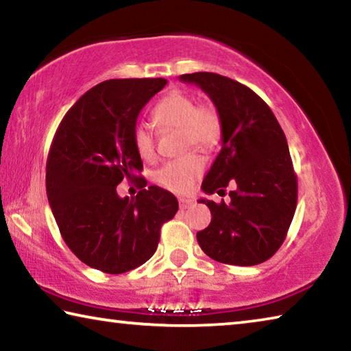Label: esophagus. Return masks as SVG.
Segmentation results:
<instances>
[{"label":"esophagus","instance_id":"obj_1","mask_svg":"<svg viewBox=\"0 0 351 351\" xmlns=\"http://www.w3.org/2000/svg\"><path fill=\"white\" fill-rule=\"evenodd\" d=\"M178 201H180V209H182V210L193 204V199H190V198H180Z\"/></svg>","mask_w":351,"mask_h":351}]
</instances>
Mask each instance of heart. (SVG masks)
Segmentation results:
<instances>
[{
	"label": "heart",
	"instance_id": "b5f03b06",
	"mask_svg": "<svg viewBox=\"0 0 351 351\" xmlns=\"http://www.w3.org/2000/svg\"><path fill=\"white\" fill-rule=\"evenodd\" d=\"M152 117L159 130H180L181 148L195 145L204 152H210L221 138V117L215 106L209 104L197 105V100L187 93L173 91L167 94L154 106ZM133 145L142 159L150 161L154 158V136L147 125H136ZM203 171V158L198 153L190 152L162 165L154 173V181L173 193H187Z\"/></svg>",
	"mask_w": 351,
	"mask_h": 351
}]
</instances>
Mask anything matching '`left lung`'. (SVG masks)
Listing matches in <instances>:
<instances>
[{
    "label": "left lung",
    "mask_w": 351,
    "mask_h": 351,
    "mask_svg": "<svg viewBox=\"0 0 351 351\" xmlns=\"http://www.w3.org/2000/svg\"><path fill=\"white\" fill-rule=\"evenodd\" d=\"M215 105L221 117V150L203 181L201 198L212 221L197 234L210 258L226 265L254 266L274 255L287 237L297 204V178L289 148L274 112L252 90L215 73L182 74Z\"/></svg>",
    "instance_id": "obj_1"
}]
</instances>
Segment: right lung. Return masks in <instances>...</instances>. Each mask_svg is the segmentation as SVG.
<instances>
[{"label": "right lung", "instance_id": "add662e5", "mask_svg": "<svg viewBox=\"0 0 351 351\" xmlns=\"http://www.w3.org/2000/svg\"><path fill=\"white\" fill-rule=\"evenodd\" d=\"M167 85L165 79H112L77 100L58 125L46 164V193L68 247L106 274L144 265L156 251L161 226L175 217L178 199L147 187L133 145L141 110ZM123 177L138 180L136 199H121Z\"/></svg>", "mask_w": 351, "mask_h": 351}]
</instances>
